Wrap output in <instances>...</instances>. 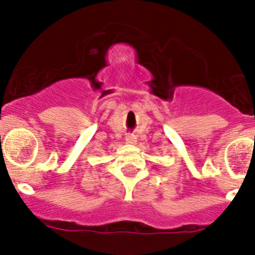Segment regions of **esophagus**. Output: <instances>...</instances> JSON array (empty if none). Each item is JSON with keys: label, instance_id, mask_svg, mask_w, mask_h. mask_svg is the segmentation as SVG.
I'll return each mask as SVG.
<instances>
[{"label": "esophagus", "instance_id": "esophagus-1", "mask_svg": "<svg viewBox=\"0 0 255 255\" xmlns=\"http://www.w3.org/2000/svg\"><path fill=\"white\" fill-rule=\"evenodd\" d=\"M125 140H126V143H128V144H135V143H136V138H135L134 135H128Z\"/></svg>", "mask_w": 255, "mask_h": 255}]
</instances>
